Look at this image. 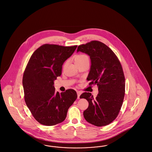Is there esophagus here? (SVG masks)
<instances>
[{
  "label": "esophagus",
  "mask_w": 152,
  "mask_h": 152,
  "mask_svg": "<svg viewBox=\"0 0 152 152\" xmlns=\"http://www.w3.org/2000/svg\"><path fill=\"white\" fill-rule=\"evenodd\" d=\"M77 96H78V99H79L80 98V95H81V94H82V92L81 91H78L77 92Z\"/></svg>",
  "instance_id": "34e87169"
}]
</instances>
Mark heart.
Wrapping results in <instances>:
<instances>
[{
  "label": "heart",
  "instance_id": "b5f03b06",
  "mask_svg": "<svg viewBox=\"0 0 152 152\" xmlns=\"http://www.w3.org/2000/svg\"><path fill=\"white\" fill-rule=\"evenodd\" d=\"M87 59H88V57L87 56V55H86L85 54H79L75 56V62H79V61H82Z\"/></svg>",
  "mask_w": 152,
  "mask_h": 152
}]
</instances>
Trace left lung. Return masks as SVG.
<instances>
[{
    "mask_svg": "<svg viewBox=\"0 0 152 152\" xmlns=\"http://www.w3.org/2000/svg\"><path fill=\"white\" fill-rule=\"evenodd\" d=\"M79 51L90 56L91 65L87 79L89 85H96L99 91L95 98L86 92L80 96L88 102L84 118L94 126H107L118 116L124 98L126 84L122 66L112 50L99 41L80 45Z\"/></svg>",
    "mask_w": 152,
    "mask_h": 152,
    "instance_id": "1",
    "label": "left lung"
}]
</instances>
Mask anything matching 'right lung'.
<instances>
[{
	"instance_id": "add662e5",
	"label": "right lung",
	"mask_w": 152,
	"mask_h": 152,
	"mask_svg": "<svg viewBox=\"0 0 152 152\" xmlns=\"http://www.w3.org/2000/svg\"><path fill=\"white\" fill-rule=\"evenodd\" d=\"M77 47L44 44L34 52L27 64L23 77L25 102L34 118L42 125L54 126L64 121L77 98L74 90L59 93L54 86L64 62Z\"/></svg>"
}]
</instances>
